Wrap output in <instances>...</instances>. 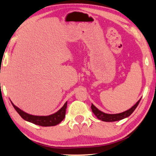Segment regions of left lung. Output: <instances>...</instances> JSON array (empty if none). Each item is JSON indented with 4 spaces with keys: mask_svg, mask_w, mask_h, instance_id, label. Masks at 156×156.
<instances>
[{
    "mask_svg": "<svg viewBox=\"0 0 156 156\" xmlns=\"http://www.w3.org/2000/svg\"><path fill=\"white\" fill-rule=\"evenodd\" d=\"M141 99V98L133 106V107L129 108V110L121 112V113H117V114L105 113V112H102L101 111L98 110V109L93 104H92L91 105V108H92V111L94 114V115L97 116V117L98 119H100V120L102 121H105V122L117 121L129 117V116L133 113V112L135 110V108H137L139 103H140Z\"/></svg>",
    "mask_w": 156,
    "mask_h": 156,
    "instance_id": "8db88e82",
    "label": "left lung"
}]
</instances>
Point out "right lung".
<instances>
[{"mask_svg":"<svg viewBox=\"0 0 156 156\" xmlns=\"http://www.w3.org/2000/svg\"><path fill=\"white\" fill-rule=\"evenodd\" d=\"M11 103L16 111L24 120L42 127H51V126L57 125L61 122L65 118L66 111L67 108V102H66L58 111L54 114L48 116H35L23 111L19 108L16 107L12 102Z\"/></svg>","mask_w":156,"mask_h":156,"instance_id":"1","label":"right lung"}]
</instances>
